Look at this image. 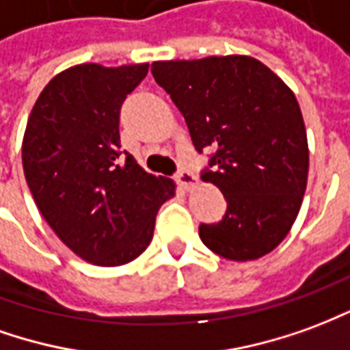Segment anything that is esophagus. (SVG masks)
<instances>
[{
	"mask_svg": "<svg viewBox=\"0 0 350 350\" xmlns=\"http://www.w3.org/2000/svg\"><path fill=\"white\" fill-rule=\"evenodd\" d=\"M175 180L179 183V187L183 190H192L198 185V177H196L194 173H190V171H179Z\"/></svg>",
	"mask_w": 350,
	"mask_h": 350,
	"instance_id": "obj_1",
	"label": "esophagus"
}]
</instances>
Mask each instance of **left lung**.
<instances>
[{"label": "left lung", "mask_w": 350, "mask_h": 350, "mask_svg": "<svg viewBox=\"0 0 350 350\" xmlns=\"http://www.w3.org/2000/svg\"><path fill=\"white\" fill-rule=\"evenodd\" d=\"M152 77L187 120L194 147L217 148L215 171L226 215L200 237L234 262L266 256L286 237L304 202L309 147L294 92L262 62L243 54L152 62Z\"/></svg>", "instance_id": "8db88e82"}]
</instances>
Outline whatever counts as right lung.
I'll use <instances>...</instances> for the list:
<instances>
[{
    "mask_svg": "<svg viewBox=\"0 0 350 350\" xmlns=\"http://www.w3.org/2000/svg\"><path fill=\"white\" fill-rule=\"evenodd\" d=\"M148 64H79L52 77L29 113L22 165L37 209L79 258L115 267L152 241L175 183L120 152V105Z\"/></svg>",
    "mask_w": 350,
    "mask_h": 350,
    "instance_id": "add662e5",
    "label": "right lung"
}]
</instances>
